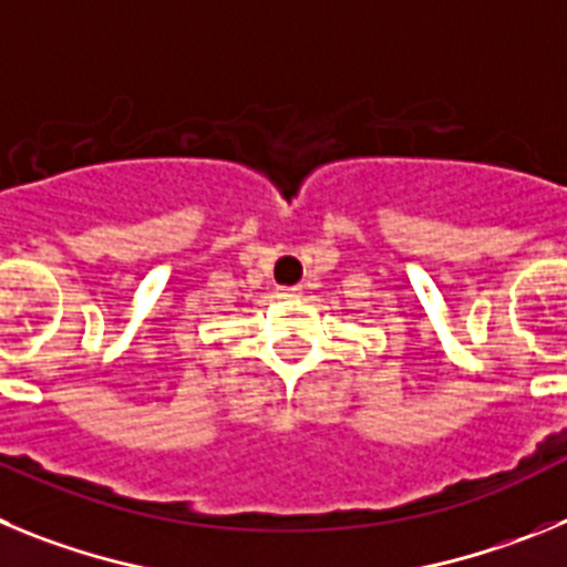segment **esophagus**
<instances>
[{"instance_id": "obj_1", "label": "esophagus", "mask_w": 567, "mask_h": 567, "mask_svg": "<svg viewBox=\"0 0 567 567\" xmlns=\"http://www.w3.org/2000/svg\"><path fill=\"white\" fill-rule=\"evenodd\" d=\"M278 298H300V287H280Z\"/></svg>"}]
</instances>
